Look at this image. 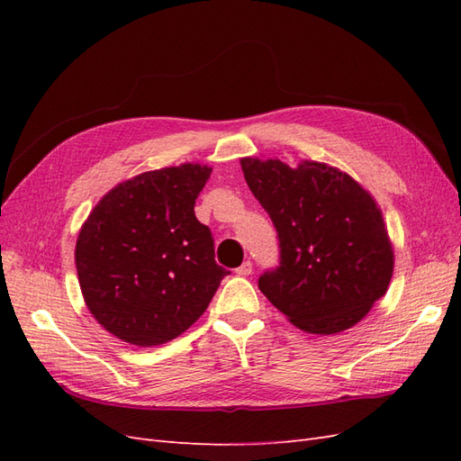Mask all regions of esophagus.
I'll return each instance as SVG.
<instances>
[{
  "label": "esophagus",
  "mask_w": 461,
  "mask_h": 461,
  "mask_svg": "<svg viewBox=\"0 0 461 461\" xmlns=\"http://www.w3.org/2000/svg\"><path fill=\"white\" fill-rule=\"evenodd\" d=\"M252 271H254V265H252V261H244L239 269H236V275H240V276H248V275H252Z\"/></svg>",
  "instance_id": "1"
}]
</instances>
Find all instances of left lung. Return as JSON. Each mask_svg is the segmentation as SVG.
I'll list each match as a JSON object with an SVG mask.
<instances>
[{"label": "left lung", "mask_w": 461, "mask_h": 461, "mask_svg": "<svg viewBox=\"0 0 461 461\" xmlns=\"http://www.w3.org/2000/svg\"><path fill=\"white\" fill-rule=\"evenodd\" d=\"M278 239V265L258 286L292 325L312 334L354 327L384 296L394 269L381 209L356 180L317 161L240 159Z\"/></svg>", "instance_id": "left-lung-1"}]
</instances>
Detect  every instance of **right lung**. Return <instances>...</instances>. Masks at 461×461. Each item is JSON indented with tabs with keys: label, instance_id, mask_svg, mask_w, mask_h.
I'll list each match as a JSON object with an SVG mask.
<instances>
[{
	"label": "right lung",
	"instance_id": "obj_1",
	"mask_svg": "<svg viewBox=\"0 0 461 461\" xmlns=\"http://www.w3.org/2000/svg\"><path fill=\"white\" fill-rule=\"evenodd\" d=\"M212 169L148 171L92 209L75 249L82 296L113 337L134 346L176 339L207 310L222 276L213 236L194 213Z\"/></svg>",
	"mask_w": 461,
	"mask_h": 461
}]
</instances>
